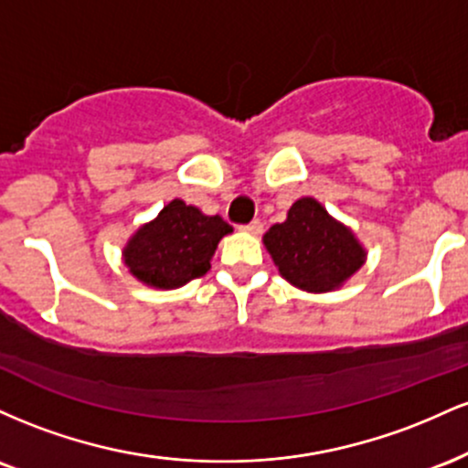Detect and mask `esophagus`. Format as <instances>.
Wrapping results in <instances>:
<instances>
[{
  "label": "esophagus",
  "instance_id": "1",
  "mask_svg": "<svg viewBox=\"0 0 468 468\" xmlns=\"http://www.w3.org/2000/svg\"><path fill=\"white\" fill-rule=\"evenodd\" d=\"M241 230H246V233H250V235H260L261 230H264V224H261L260 219H252L250 224H244Z\"/></svg>",
  "mask_w": 468,
  "mask_h": 468
}]
</instances>
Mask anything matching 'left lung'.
I'll return each instance as SVG.
<instances>
[{
    "label": "left lung",
    "mask_w": 468,
    "mask_h": 468,
    "mask_svg": "<svg viewBox=\"0 0 468 468\" xmlns=\"http://www.w3.org/2000/svg\"><path fill=\"white\" fill-rule=\"evenodd\" d=\"M279 275L308 292H327L350 279L365 261V249L346 224L336 222L314 197L290 207L286 222L264 235Z\"/></svg>",
    "instance_id": "obj_1"
}]
</instances>
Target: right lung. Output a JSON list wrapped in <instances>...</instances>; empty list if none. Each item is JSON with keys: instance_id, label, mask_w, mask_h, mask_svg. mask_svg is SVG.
Here are the masks:
<instances>
[{"instance_id": "1", "label": "right lung", "mask_w": 468, "mask_h": 468, "mask_svg": "<svg viewBox=\"0 0 468 468\" xmlns=\"http://www.w3.org/2000/svg\"><path fill=\"white\" fill-rule=\"evenodd\" d=\"M233 227L219 216H204L200 208L171 200L158 218L132 235L122 249L125 266L138 282L154 288H180L207 275L219 239Z\"/></svg>"}]
</instances>
